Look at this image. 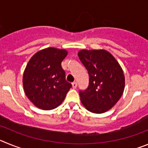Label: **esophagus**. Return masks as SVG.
I'll return each mask as SVG.
<instances>
[{"label":"esophagus","mask_w":148,"mask_h":148,"mask_svg":"<svg viewBox=\"0 0 148 148\" xmlns=\"http://www.w3.org/2000/svg\"><path fill=\"white\" fill-rule=\"evenodd\" d=\"M72 85H73V88H76V87H77V82H73V83L72 84Z\"/></svg>","instance_id":"obj_1"}]
</instances>
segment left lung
Returning a JSON list of instances; mask_svg holds the SVG:
<instances>
[{
    "mask_svg": "<svg viewBox=\"0 0 148 148\" xmlns=\"http://www.w3.org/2000/svg\"><path fill=\"white\" fill-rule=\"evenodd\" d=\"M78 57L89 74V85L79 90L86 109L102 113L111 109L122 95L125 75L119 64L105 50H81Z\"/></svg>",
    "mask_w": 148,
    "mask_h": 148,
    "instance_id": "left-lung-1",
    "label": "left lung"
}]
</instances>
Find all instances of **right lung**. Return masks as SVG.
Wrapping results in <instances>:
<instances>
[{"mask_svg": "<svg viewBox=\"0 0 148 148\" xmlns=\"http://www.w3.org/2000/svg\"><path fill=\"white\" fill-rule=\"evenodd\" d=\"M66 55L64 49L47 48L35 53L26 66L23 76L24 92L40 109L57 108L72 87L61 67Z\"/></svg>", "mask_w": 148, "mask_h": 148, "instance_id": "obj_1", "label": "right lung"}]
</instances>
